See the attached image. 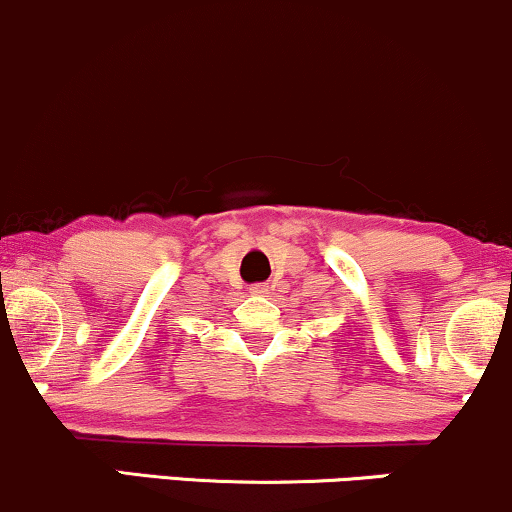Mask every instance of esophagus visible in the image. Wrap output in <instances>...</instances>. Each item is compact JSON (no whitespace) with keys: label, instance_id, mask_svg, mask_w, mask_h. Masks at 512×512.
Masks as SVG:
<instances>
[{"label":"esophagus","instance_id":"esophagus-1","mask_svg":"<svg viewBox=\"0 0 512 512\" xmlns=\"http://www.w3.org/2000/svg\"><path fill=\"white\" fill-rule=\"evenodd\" d=\"M251 292H254V294H268L270 287L266 285V282H256V285H251Z\"/></svg>","mask_w":512,"mask_h":512}]
</instances>
